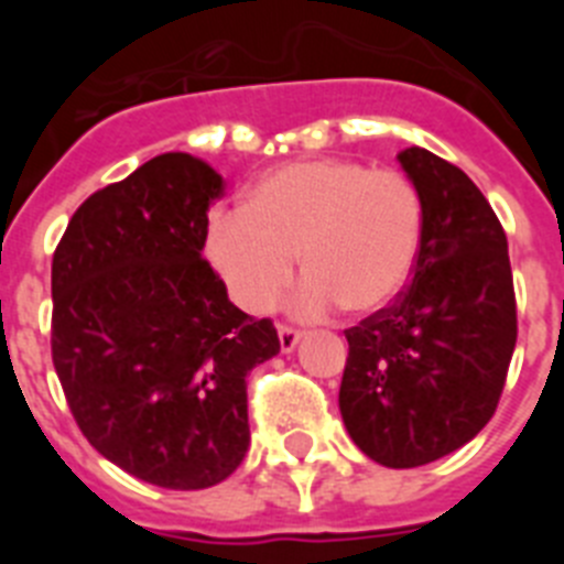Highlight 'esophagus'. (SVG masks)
<instances>
[{
	"label": "esophagus",
	"instance_id": "1",
	"mask_svg": "<svg viewBox=\"0 0 564 564\" xmlns=\"http://www.w3.org/2000/svg\"><path fill=\"white\" fill-rule=\"evenodd\" d=\"M299 338H302V333L288 325H279V347H282V352H291L299 344Z\"/></svg>",
	"mask_w": 564,
	"mask_h": 564
}]
</instances>
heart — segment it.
Segmentation results:
<instances>
[{"mask_svg": "<svg viewBox=\"0 0 564 564\" xmlns=\"http://www.w3.org/2000/svg\"><path fill=\"white\" fill-rule=\"evenodd\" d=\"M421 231V197L406 174L322 158L265 174L246 208L212 212L206 253L251 313L276 305L299 253L307 279L293 313L325 318L338 305L350 313L390 305L410 282Z\"/></svg>", "mask_w": 564, "mask_h": 564, "instance_id": "obj_1", "label": "heart"}]
</instances>
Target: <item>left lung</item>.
Listing matches in <instances>:
<instances>
[{"instance_id": "1", "label": "left lung", "mask_w": 564, "mask_h": 564, "mask_svg": "<svg viewBox=\"0 0 564 564\" xmlns=\"http://www.w3.org/2000/svg\"><path fill=\"white\" fill-rule=\"evenodd\" d=\"M423 212L412 282L344 333V426L370 460L415 468L491 421L517 344L514 276L497 214L463 169L430 149L398 154Z\"/></svg>"}]
</instances>
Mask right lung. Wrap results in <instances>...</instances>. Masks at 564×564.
Returning <instances> with one entry per match:
<instances>
[{"mask_svg":"<svg viewBox=\"0 0 564 564\" xmlns=\"http://www.w3.org/2000/svg\"><path fill=\"white\" fill-rule=\"evenodd\" d=\"M223 177L158 154L89 194L53 253V367L109 463L174 491L226 480L251 443L246 378L279 352L271 318L203 259Z\"/></svg>","mask_w":564,"mask_h":564,"instance_id":"right-lung-1","label":"right lung"}]
</instances>
